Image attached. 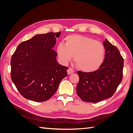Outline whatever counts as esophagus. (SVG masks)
I'll list each match as a JSON object with an SVG mask.
<instances>
[{"label":"esophagus","mask_w":133,"mask_h":133,"mask_svg":"<svg viewBox=\"0 0 133 133\" xmlns=\"http://www.w3.org/2000/svg\"><path fill=\"white\" fill-rule=\"evenodd\" d=\"M67 72H68V75H70V74H72V73H73L74 72V70L73 69H72L71 68H69V69H68Z\"/></svg>","instance_id":"obj_1"}]
</instances>
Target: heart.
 Here are the masks:
<instances>
[{
  "instance_id": "heart-1",
  "label": "heart",
  "mask_w": 133,
  "mask_h": 133,
  "mask_svg": "<svg viewBox=\"0 0 133 133\" xmlns=\"http://www.w3.org/2000/svg\"><path fill=\"white\" fill-rule=\"evenodd\" d=\"M65 42V45L60 43L57 48L58 57L64 63L69 62L74 56L76 65L82 71H94L101 66L105 55L101 42L81 35L68 36Z\"/></svg>"
}]
</instances>
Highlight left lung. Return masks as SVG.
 <instances>
[{
	"label": "left lung",
	"mask_w": 133,
	"mask_h": 133,
	"mask_svg": "<svg viewBox=\"0 0 133 133\" xmlns=\"http://www.w3.org/2000/svg\"><path fill=\"white\" fill-rule=\"evenodd\" d=\"M105 58L99 69L94 71H78L79 81L77 94L83 101L97 103L113 95L122 81L124 59L118 48L108 40L103 43Z\"/></svg>",
	"instance_id": "obj_1"
}]
</instances>
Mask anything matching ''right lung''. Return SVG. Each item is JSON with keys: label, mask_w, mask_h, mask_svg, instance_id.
Segmentation results:
<instances>
[{"label": "right lung", "mask_w": 133, "mask_h": 133, "mask_svg": "<svg viewBox=\"0 0 133 133\" xmlns=\"http://www.w3.org/2000/svg\"><path fill=\"white\" fill-rule=\"evenodd\" d=\"M61 31L36 35L21 43L11 58V79L24 98L36 102L49 99L68 68L56 60L53 48Z\"/></svg>", "instance_id": "1"}]
</instances>
